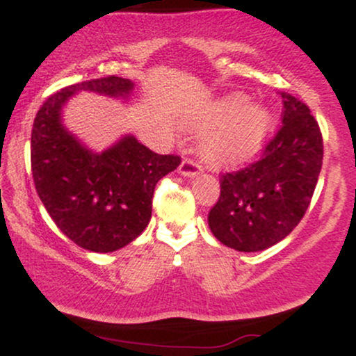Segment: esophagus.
I'll return each instance as SVG.
<instances>
[{"label": "esophagus", "instance_id": "1", "mask_svg": "<svg viewBox=\"0 0 356 356\" xmlns=\"http://www.w3.org/2000/svg\"><path fill=\"white\" fill-rule=\"evenodd\" d=\"M199 170H201V164L195 161H192V159L186 157L184 161L181 162V165H179V172H181L184 177H194V175L199 174Z\"/></svg>", "mask_w": 356, "mask_h": 356}]
</instances>
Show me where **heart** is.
I'll return each instance as SVG.
<instances>
[{"label":"heart","instance_id":"obj_1","mask_svg":"<svg viewBox=\"0 0 356 356\" xmlns=\"http://www.w3.org/2000/svg\"><path fill=\"white\" fill-rule=\"evenodd\" d=\"M212 132L202 140V155L211 165L238 164L259 149L275 127V115L268 108L249 107L248 97L231 95L212 110Z\"/></svg>","mask_w":356,"mask_h":356}]
</instances>
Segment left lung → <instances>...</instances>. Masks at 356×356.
<instances>
[{
  "label": "left lung",
  "mask_w": 356,
  "mask_h": 356,
  "mask_svg": "<svg viewBox=\"0 0 356 356\" xmlns=\"http://www.w3.org/2000/svg\"><path fill=\"white\" fill-rule=\"evenodd\" d=\"M283 122L254 162L220 174L207 216L224 246L256 252L275 246L303 219L323 164V137L308 105L286 92Z\"/></svg>",
  "instance_id": "1"
}]
</instances>
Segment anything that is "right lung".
Segmentation results:
<instances>
[{"mask_svg":"<svg viewBox=\"0 0 356 356\" xmlns=\"http://www.w3.org/2000/svg\"><path fill=\"white\" fill-rule=\"evenodd\" d=\"M132 88L115 75L61 88L44 100L31 130V172L44 209L68 239L93 252L117 251L142 234L155 184L181 164L179 155L155 154L132 136L93 154L61 125V108L76 92L127 97Z\"/></svg>","mask_w":356,"mask_h":356,"instance_id":"add662e5","label":"right lung"}]
</instances>
